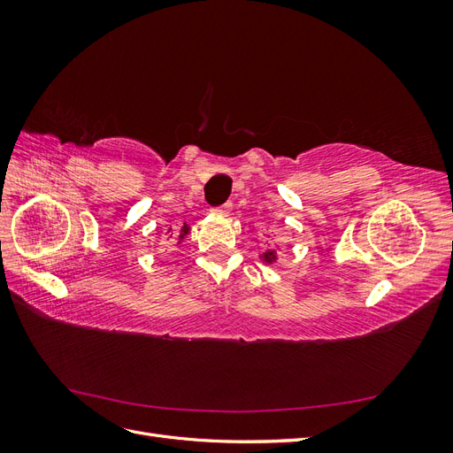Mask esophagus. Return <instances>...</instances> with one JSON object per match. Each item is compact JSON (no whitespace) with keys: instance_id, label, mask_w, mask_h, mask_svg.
Masks as SVG:
<instances>
[{"instance_id":"34e87169","label":"esophagus","mask_w":453,"mask_h":453,"mask_svg":"<svg viewBox=\"0 0 453 453\" xmlns=\"http://www.w3.org/2000/svg\"><path fill=\"white\" fill-rule=\"evenodd\" d=\"M213 211L219 215H228L232 211V202H225L221 205H217V208H213Z\"/></svg>"}]
</instances>
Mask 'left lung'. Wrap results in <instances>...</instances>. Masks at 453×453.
I'll use <instances>...</instances> for the list:
<instances>
[{
  "label": "left lung",
  "mask_w": 453,
  "mask_h": 453,
  "mask_svg": "<svg viewBox=\"0 0 453 453\" xmlns=\"http://www.w3.org/2000/svg\"><path fill=\"white\" fill-rule=\"evenodd\" d=\"M265 258H266V263H272V260H273V255H272V251H268V253L265 255Z\"/></svg>",
  "instance_id": "8db88e82"
}]
</instances>
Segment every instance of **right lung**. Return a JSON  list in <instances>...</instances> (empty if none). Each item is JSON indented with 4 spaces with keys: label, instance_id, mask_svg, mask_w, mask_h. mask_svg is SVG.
I'll return each mask as SVG.
<instances>
[{
    "label": "right lung",
    "instance_id": "1",
    "mask_svg": "<svg viewBox=\"0 0 453 453\" xmlns=\"http://www.w3.org/2000/svg\"><path fill=\"white\" fill-rule=\"evenodd\" d=\"M187 232H188V226H187V225H185V226H183V228H181V238H183V236H185V234H187Z\"/></svg>",
    "mask_w": 453,
    "mask_h": 453
}]
</instances>
